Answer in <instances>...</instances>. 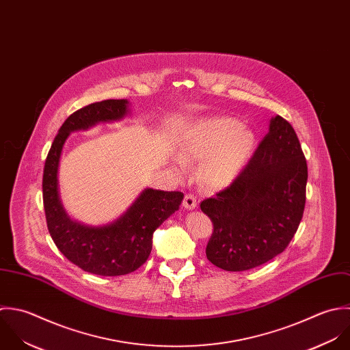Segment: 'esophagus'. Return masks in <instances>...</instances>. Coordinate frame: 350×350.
Instances as JSON below:
<instances>
[{"label":"esophagus","mask_w":350,"mask_h":350,"mask_svg":"<svg viewBox=\"0 0 350 350\" xmlns=\"http://www.w3.org/2000/svg\"><path fill=\"white\" fill-rule=\"evenodd\" d=\"M183 206L187 209V211H193L197 208V198L191 194H186L185 200H183Z\"/></svg>","instance_id":"obj_1"}]
</instances>
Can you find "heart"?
I'll list each match as a JSON object with an SVG mask.
<instances>
[{
    "instance_id": "1",
    "label": "heart",
    "mask_w": 350,
    "mask_h": 350,
    "mask_svg": "<svg viewBox=\"0 0 350 350\" xmlns=\"http://www.w3.org/2000/svg\"><path fill=\"white\" fill-rule=\"evenodd\" d=\"M255 135L231 118H211L194 123L179 144L178 171L185 172L186 161L201 160L200 182L213 190L230 186L252 154Z\"/></svg>"
}]
</instances>
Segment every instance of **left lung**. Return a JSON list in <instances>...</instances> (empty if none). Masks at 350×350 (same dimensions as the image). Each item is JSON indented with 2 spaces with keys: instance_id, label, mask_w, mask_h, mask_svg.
<instances>
[{
  "instance_id": "8db88e82",
  "label": "left lung",
  "mask_w": 350,
  "mask_h": 350,
  "mask_svg": "<svg viewBox=\"0 0 350 350\" xmlns=\"http://www.w3.org/2000/svg\"><path fill=\"white\" fill-rule=\"evenodd\" d=\"M307 161L288 120L270 119L269 131L232 185L201 202L215 231L208 259L243 271L281 254L299 228L306 205Z\"/></svg>"
}]
</instances>
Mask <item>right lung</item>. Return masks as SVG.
I'll return each instance as SVG.
<instances>
[{
	"label": "right lung",
	"instance_id": "obj_1",
	"mask_svg": "<svg viewBox=\"0 0 350 350\" xmlns=\"http://www.w3.org/2000/svg\"><path fill=\"white\" fill-rule=\"evenodd\" d=\"M129 106L127 99H110L73 113L58 130L44 163L42 189L49 232L58 250L72 263L98 275H123L144 265L152 251L153 232L179 209L183 201V193L148 187L117 220L98 227L73 220L64 208L58 170L68 137L73 131L127 117Z\"/></svg>",
	"mask_w": 350,
	"mask_h": 350
}]
</instances>
